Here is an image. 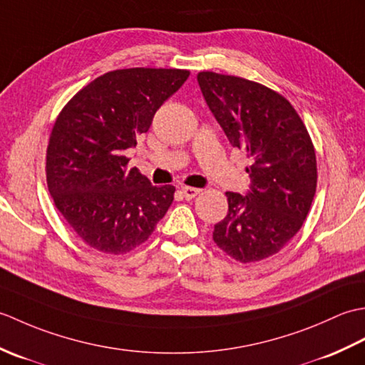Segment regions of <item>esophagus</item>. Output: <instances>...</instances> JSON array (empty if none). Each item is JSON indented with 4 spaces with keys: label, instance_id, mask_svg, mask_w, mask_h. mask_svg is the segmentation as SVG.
Masks as SVG:
<instances>
[{
    "label": "esophagus",
    "instance_id": "34e87169",
    "mask_svg": "<svg viewBox=\"0 0 365 365\" xmlns=\"http://www.w3.org/2000/svg\"><path fill=\"white\" fill-rule=\"evenodd\" d=\"M180 192H182V196H183L185 199H192V197H196V196L199 195L200 190L191 188V187H183V188L180 190Z\"/></svg>",
    "mask_w": 365,
    "mask_h": 365
}]
</instances>
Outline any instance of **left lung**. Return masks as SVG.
<instances>
[{
    "instance_id": "8db88e82",
    "label": "left lung",
    "mask_w": 365,
    "mask_h": 365,
    "mask_svg": "<svg viewBox=\"0 0 365 365\" xmlns=\"http://www.w3.org/2000/svg\"><path fill=\"white\" fill-rule=\"evenodd\" d=\"M197 83L229 143L251 160L250 190L226 192L229 212L215 224L213 240L235 260H263L297 235L311 210V136L289 100L259 83L215 72H200Z\"/></svg>"
}]
</instances>
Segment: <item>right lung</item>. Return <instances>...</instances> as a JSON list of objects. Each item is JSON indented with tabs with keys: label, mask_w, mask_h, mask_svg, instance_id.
<instances>
[{
	"label": "right lung",
	"mask_w": 365,
	"mask_h": 365,
	"mask_svg": "<svg viewBox=\"0 0 365 365\" xmlns=\"http://www.w3.org/2000/svg\"><path fill=\"white\" fill-rule=\"evenodd\" d=\"M190 76L178 68H122L83 88L54 123L46 183L68 226L106 254L143 245L174 200L173 185L153 187L125 152Z\"/></svg>",
	"instance_id": "add662e5"
}]
</instances>
